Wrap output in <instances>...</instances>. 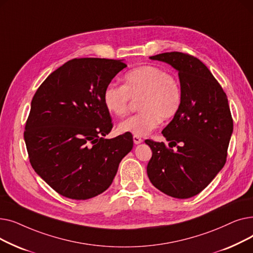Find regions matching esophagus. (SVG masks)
Masks as SVG:
<instances>
[{
  "label": "esophagus",
  "mask_w": 253,
  "mask_h": 253,
  "mask_svg": "<svg viewBox=\"0 0 253 253\" xmlns=\"http://www.w3.org/2000/svg\"><path fill=\"white\" fill-rule=\"evenodd\" d=\"M133 141H134L135 144H138V143H141V142H142V139H141V137L134 135V136H133Z\"/></svg>",
  "instance_id": "obj_1"
}]
</instances>
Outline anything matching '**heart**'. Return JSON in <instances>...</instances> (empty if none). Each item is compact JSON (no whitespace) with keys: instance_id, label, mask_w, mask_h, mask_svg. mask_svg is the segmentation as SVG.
<instances>
[{"instance_id":"heart-1","label":"heart","mask_w":253,"mask_h":253,"mask_svg":"<svg viewBox=\"0 0 253 253\" xmlns=\"http://www.w3.org/2000/svg\"><path fill=\"white\" fill-rule=\"evenodd\" d=\"M140 110L118 126L122 133L144 136L159 126L161 120L173 118L178 112L182 91L173 74L157 65H141L123 77V85L110 83L102 92L104 108L115 117L128 114L132 100Z\"/></svg>"}]
</instances>
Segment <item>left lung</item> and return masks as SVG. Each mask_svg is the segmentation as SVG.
Here are the masks:
<instances>
[{"instance_id":"8db88e82","label":"left lung","mask_w":253,"mask_h":253,"mask_svg":"<svg viewBox=\"0 0 253 253\" xmlns=\"http://www.w3.org/2000/svg\"><path fill=\"white\" fill-rule=\"evenodd\" d=\"M178 71L182 100L173 120L163 129L164 142L147 139L153 152L147 172L164 194L188 199L202 192L227 161L233 118L227 95L207 66L182 52L150 57ZM178 149L173 151L171 148Z\"/></svg>"}]
</instances>
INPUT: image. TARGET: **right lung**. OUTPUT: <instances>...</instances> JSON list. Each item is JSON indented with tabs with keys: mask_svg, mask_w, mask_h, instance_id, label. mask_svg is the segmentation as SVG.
Masks as SVG:
<instances>
[{
	"mask_svg": "<svg viewBox=\"0 0 253 253\" xmlns=\"http://www.w3.org/2000/svg\"><path fill=\"white\" fill-rule=\"evenodd\" d=\"M126 64L105 58H74L51 73L36 91L25 123L31 165L50 187L87 200L112 184L133 137L105 139L113 122L102 102L106 85Z\"/></svg>",
	"mask_w": 253,
	"mask_h": 253,
	"instance_id": "add662e5",
	"label": "right lung"
}]
</instances>
